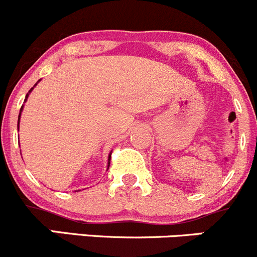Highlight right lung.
I'll use <instances>...</instances> for the list:
<instances>
[{"instance_id":"right-lung-1","label":"right lung","mask_w":257,"mask_h":257,"mask_svg":"<svg viewBox=\"0 0 257 257\" xmlns=\"http://www.w3.org/2000/svg\"><path fill=\"white\" fill-rule=\"evenodd\" d=\"M33 90V88H31V91ZM31 91H29V92H31ZM27 97H28V94H27L26 96V99H27ZM22 109H23V107L21 108V112H22ZM21 112H20V115H18V124H20V118H21ZM108 161H110V155H109V158H108ZM108 166H109V163H108Z\"/></svg>"}]
</instances>
